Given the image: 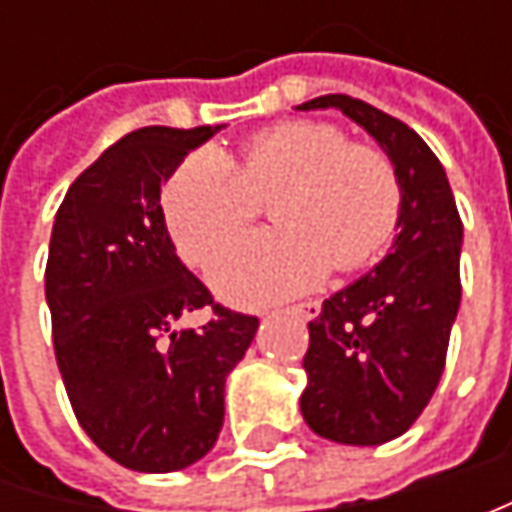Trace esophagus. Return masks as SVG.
Wrapping results in <instances>:
<instances>
[{"label": "esophagus", "instance_id": "obj_1", "mask_svg": "<svg viewBox=\"0 0 512 512\" xmlns=\"http://www.w3.org/2000/svg\"><path fill=\"white\" fill-rule=\"evenodd\" d=\"M290 310H296V313L305 316V319H316V316L322 313V305H319L316 299H307V302H299V305H290Z\"/></svg>", "mask_w": 512, "mask_h": 512}]
</instances>
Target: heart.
<instances>
[{"instance_id":"b5f03b06","label":"heart","mask_w":512,"mask_h":512,"mask_svg":"<svg viewBox=\"0 0 512 512\" xmlns=\"http://www.w3.org/2000/svg\"><path fill=\"white\" fill-rule=\"evenodd\" d=\"M270 199L279 227L233 242L210 267L216 290L242 305L299 293L330 265L339 273L367 267L402 219L393 159L319 119L267 125L230 156H187L165 182L162 210L176 250L190 265H205Z\"/></svg>"}]
</instances>
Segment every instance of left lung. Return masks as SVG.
I'll return each instance as SVG.
<instances>
[{
  "instance_id": "1",
  "label": "left lung",
  "mask_w": 512,
  "mask_h": 512,
  "mask_svg": "<svg viewBox=\"0 0 512 512\" xmlns=\"http://www.w3.org/2000/svg\"><path fill=\"white\" fill-rule=\"evenodd\" d=\"M316 108L347 113L393 159L402 230L382 262L307 325L302 416L330 442L384 444L410 430L442 379L462 302V219L442 162L402 119L344 93L299 105Z\"/></svg>"
}]
</instances>
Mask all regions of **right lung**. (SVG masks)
Here are the masks:
<instances>
[{
    "label": "right lung",
    "instance_id": "add662e5",
    "mask_svg": "<svg viewBox=\"0 0 512 512\" xmlns=\"http://www.w3.org/2000/svg\"><path fill=\"white\" fill-rule=\"evenodd\" d=\"M216 130L122 136L76 176L50 233L45 296L70 407L105 456L139 473L182 470L216 444L227 373L259 327L182 265L159 205L162 182ZM205 306V326L172 330Z\"/></svg>",
    "mask_w": 512,
    "mask_h": 512
}]
</instances>
